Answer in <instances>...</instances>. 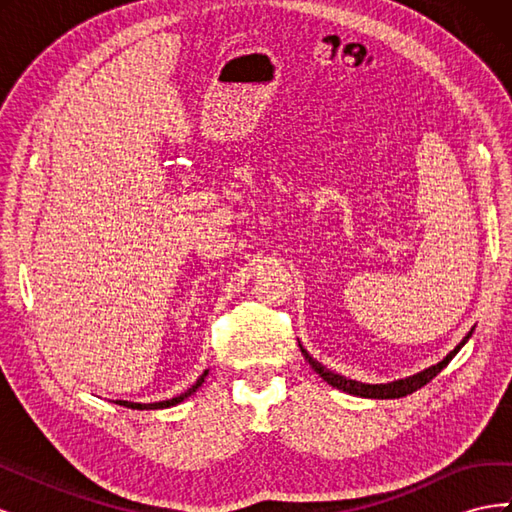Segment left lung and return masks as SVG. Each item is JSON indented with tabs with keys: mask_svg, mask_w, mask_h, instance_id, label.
<instances>
[{
	"mask_svg": "<svg viewBox=\"0 0 512 512\" xmlns=\"http://www.w3.org/2000/svg\"><path fill=\"white\" fill-rule=\"evenodd\" d=\"M472 331L474 329H470L468 331V335L461 339V342L448 352L444 359L440 361V363H436V365H431V367H427V369H423V371H418V374H414V376H408V378H399V380H393V382H384V384H365V382H359V380H350V378H346V376H342V374H335V371H331V369H327L324 367L322 363H318L312 354H309L301 344H299V348H301V352H303V356H305V361L312 365V369L316 371V374H320V378L327 382V384H331V386H335V389H339V391H344V393H350V395H356V397H367V399H399V397H406V395H410V393H414L416 389H421V386H425L431 378H436L440 371L451 363V359L453 356L466 346V342L468 339L472 337Z\"/></svg>",
	"mask_w": 512,
	"mask_h": 512,
	"instance_id": "1",
	"label": "left lung"
}]
</instances>
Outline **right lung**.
<instances>
[{"label":"right lung","instance_id":"add662e5","mask_svg":"<svg viewBox=\"0 0 512 512\" xmlns=\"http://www.w3.org/2000/svg\"><path fill=\"white\" fill-rule=\"evenodd\" d=\"M207 374H209V369H205V374L200 376L188 391L185 393H181V395H177V397H173V399H164V401H153V404H141V401H126V399H117L115 404H119V406H126V408H132V410H162V408H170V406H177V404H181V401L185 399V397H190L192 393H196L198 391V386L205 382V378H207Z\"/></svg>","mask_w":512,"mask_h":512}]
</instances>
